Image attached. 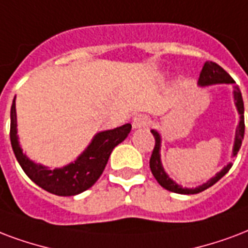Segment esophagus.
<instances>
[{
    "instance_id": "esophagus-1",
    "label": "esophagus",
    "mask_w": 248,
    "mask_h": 248,
    "mask_svg": "<svg viewBox=\"0 0 248 248\" xmlns=\"http://www.w3.org/2000/svg\"><path fill=\"white\" fill-rule=\"evenodd\" d=\"M147 124H148V118L143 114H138L132 118V127L134 128L145 127Z\"/></svg>"
}]
</instances>
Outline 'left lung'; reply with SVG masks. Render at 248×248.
Instances as JSON below:
<instances>
[{
  "label": "left lung",
  "mask_w": 248,
  "mask_h": 248,
  "mask_svg": "<svg viewBox=\"0 0 248 248\" xmlns=\"http://www.w3.org/2000/svg\"><path fill=\"white\" fill-rule=\"evenodd\" d=\"M199 86H211V84H233V97H234V104L237 107L238 114H239V124L237 126V130H235V138H234V145H233V154H232V157H235L238 154V151L241 148L242 140H243V137H245V107H243V99H242V93L239 87L235 84V82L233 80V78L230 77L229 74L226 73L221 66H218L217 63L212 61H207L204 63L203 69H202V73H200L199 77ZM151 132L154 134L155 137V148L154 152H152V156H151V160H149V168H151V171L152 174L156 178L160 185H161L165 190H169L171 192H175V194H185V195H191V194H198V192H202L204 190H207L211 186H213L215 183L218 182L222 177H224L228 171L230 170V168L233 166L232 162H229L228 165L224 166L222 169L216 173L215 177H212L211 179H208L207 182L200 185L198 187H192V188H188V187H183L181 185L173 181L170 178L169 175L166 174L165 170H164V166L161 164V155H160V149H161V135L157 130H151Z\"/></svg>",
  "instance_id": "8db88e82"
}]
</instances>
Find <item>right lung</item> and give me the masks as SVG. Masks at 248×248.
Returning a JSON list of instances; mask_svg holds the SVG:
<instances>
[{"label":"right lung","mask_w":248,"mask_h":248,"mask_svg":"<svg viewBox=\"0 0 248 248\" xmlns=\"http://www.w3.org/2000/svg\"><path fill=\"white\" fill-rule=\"evenodd\" d=\"M131 131V124H126L113 130L97 132L77 160L67 165L56 169H49L48 166L36 164L23 154L20 148L16 130V110L15 97L13 100L10 110V140L14 155L22 166L24 173L32 182L45 191L60 196L78 195L94 185V182L103 174L108 164L109 156L116 145L127 138Z\"/></svg>","instance_id":"add662e5"}]
</instances>
